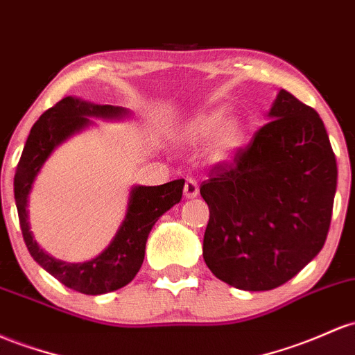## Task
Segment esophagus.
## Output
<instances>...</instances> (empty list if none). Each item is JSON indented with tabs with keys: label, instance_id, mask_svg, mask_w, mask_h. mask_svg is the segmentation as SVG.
<instances>
[{
	"label": "esophagus",
	"instance_id": "34e87169",
	"mask_svg": "<svg viewBox=\"0 0 355 355\" xmlns=\"http://www.w3.org/2000/svg\"><path fill=\"white\" fill-rule=\"evenodd\" d=\"M184 196L187 198H193V197L198 196V184H197V180H193V178H187L185 187H184Z\"/></svg>",
	"mask_w": 355,
	"mask_h": 355
}]
</instances>
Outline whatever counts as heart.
<instances>
[{
  "mask_svg": "<svg viewBox=\"0 0 355 355\" xmlns=\"http://www.w3.org/2000/svg\"><path fill=\"white\" fill-rule=\"evenodd\" d=\"M227 116L222 109H217V111L205 112V114L198 116V118L193 121L192 126H190V136L193 139H212L216 138L217 134V143H219L220 148L224 150H229V148H234L237 143L241 141V126L237 123H227Z\"/></svg>",
  "mask_w": 355,
  "mask_h": 355,
  "instance_id": "1",
  "label": "heart"
}]
</instances>
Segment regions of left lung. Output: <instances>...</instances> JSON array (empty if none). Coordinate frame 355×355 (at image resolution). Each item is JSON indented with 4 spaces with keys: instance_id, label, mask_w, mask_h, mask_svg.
Returning a JSON list of instances; mask_svg holds the SVG:
<instances>
[{
    "instance_id": "1",
    "label": "left lung",
    "mask_w": 355,
    "mask_h": 355,
    "mask_svg": "<svg viewBox=\"0 0 355 355\" xmlns=\"http://www.w3.org/2000/svg\"><path fill=\"white\" fill-rule=\"evenodd\" d=\"M270 123L200 185L204 259L227 285L264 291L298 275L325 244L337 162L323 121L282 89Z\"/></svg>"
}]
</instances>
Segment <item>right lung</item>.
Masks as SVG:
<instances>
[{
    "label": "right lung",
    "instance_id": "add662e5",
    "mask_svg": "<svg viewBox=\"0 0 355 355\" xmlns=\"http://www.w3.org/2000/svg\"><path fill=\"white\" fill-rule=\"evenodd\" d=\"M121 114H124V109L121 107L107 104L99 106L73 97H64L55 106L46 109L33 124L15 171V202L23 241L30 254L62 285L84 295L109 293L126 286L135 278L145 259V246L151 227L159 216L180 202L184 192V178L157 187H136L131 192L126 219L119 227L118 234L106 251L87 263H64L53 259L38 248L30 232L26 202L42 165L53 148L60 145L70 135L87 126L91 116L118 118Z\"/></svg>",
    "mask_w": 355,
    "mask_h": 355
}]
</instances>
